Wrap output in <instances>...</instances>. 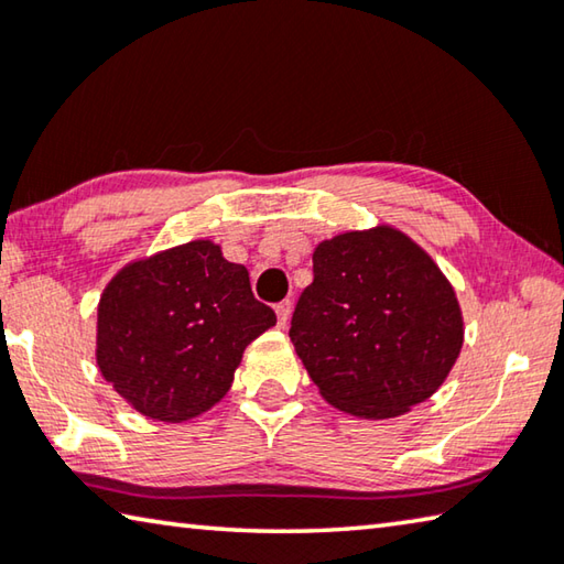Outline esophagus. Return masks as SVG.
<instances>
[{"instance_id":"obj_1","label":"esophagus","mask_w":564,"mask_h":564,"mask_svg":"<svg viewBox=\"0 0 564 564\" xmlns=\"http://www.w3.org/2000/svg\"><path fill=\"white\" fill-rule=\"evenodd\" d=\"M274 312H276V324H280V327L284 329L290 324V317H292V302L290 300H284V302H280L274 307Z\"/></svg>"}]
</instances>
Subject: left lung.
I'll list each match as a JSON object with an SVG mask.
<instances>
[{
  "label": "left lung",
  "mask_w": 564,
  "mask_h": 564,
  "mask_svg": "<svg viewBox=\"0 0 564 564\" xmlns=\"http://www.w3.org/2000/svg\"><path fill=\"white\" fill-rule=\"evenodd\" d=\"M314 280L290 337L322 399L359 419H397L431 399L463 347L456 290L393 225L314 247Z\"/></svg>",
  "instance_id": "1"
}]
</instances>
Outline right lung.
Instances as JSON below:
<instances>
[{
    "label": "right lung",
    "mask_w": 564,
    "mask_h": 564,
    "mask_svg": "<svg viewBox=\"0 0 564 564\" xmlns=\"http://www.w3.org/2000/svg\"><path fill=\"white\" fill-rule=\"evenodd\" d=\"M274 324L245 267L200 237L111 276L96 310V364L141 416L183 423L223 401L247 344Z\"/></svg>",
    "instance_id": "1"
}]
</instances>
